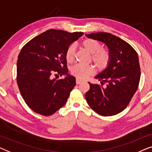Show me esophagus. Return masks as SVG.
I'll list each match as a JSON object with an SVG mask.
<instances>
[{"instance_id": "34e87169", "label": "esophagus", "mask_w": 152, "mask_h": 152, "mask_svg": "<svg viewBox=\"0 0 152 152\" xmlns=\"http://www.w3.org/2000/svg\"><path fill=\"white\" fill-rule=\"evenodd\" d=\"M83 82L82 80H80V79L79 78H76V84H80V83H81Z\"/></svg>"}]
</instances>
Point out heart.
<instances>
[{
  "label": "heart",
  "instance_id": "1",
  "mask_svg": "<svg viewBox=\"0 0 152 152\" xmlns=\"http://www.w3.org/2000/svg\"><path fill=\"white\" fill-rule=\"evenodd\" d=\"M81 45L85 50L91 54V60L98 69H103L109 65L111 59L110 52L106 49L101 48V44L96 40L88 38L81 42ZM75 45H72L68 47L65 52V59L67 63H71L75 58ZM71 72L79 79H85L94 72L91 65L77 64L72 67Z\"/></svg>",
  "mask_w": 152,
  "mask_h": 152
}]
</instances>
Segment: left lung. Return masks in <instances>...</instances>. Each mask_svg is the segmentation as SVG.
I'll use <instances>...</instances> for the list:
<instances>
[{"label": "left lung", "mask_w": 152, "mask_h": 152, "mask_svg": "<svg viewBox=\"0 0 152 152\" xmlns=\"http://www.w3.org/2000/svg\"><path fill=\"white\" fill-rule=\"evenodd\" d=\"M87 38L103 42L111 55L105 69L94 78L101 85L89 83L90 89L85 94L87 102L94 111L104 116L123 112L137 90L140 78L138 56L129 43L110 33L85 34Z\"/></svg>", "instance_id": "obj_1"}]
</instances>
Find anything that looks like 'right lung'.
Segmentation results:
<instances>
[{"label": "right lung", "mask_w": 152, "mask_h": 152, "mask_svg": "<svg viewBox=\"0 0 152 152\" xmlns=\"http://www.w3.org/2000/svg\"><path fill=\"white\" fill-rule=\"evenodd\" d=\"M83 32L51 29L25 45L17 61V84L26 104L37 114L48 116L65 105L76 85L68 74L65 52ZM55 75H66L57 79Z\"/></svg>", "instance_id": "1"}]
</instances>
